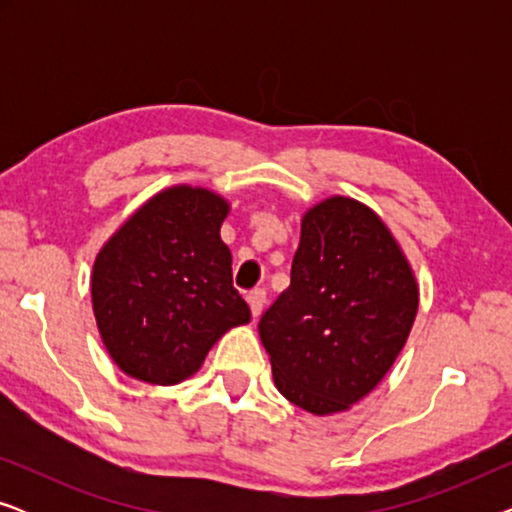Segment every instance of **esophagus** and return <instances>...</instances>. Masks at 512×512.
Segmentation results:
<instances>
[{
	"label": "esophagus",
	"mask_w": 512,
	"mask_h": 512,
	"mask_svg": "<svg viewBox=\"0 0 512 512\" xmlns=\"http://www.w3.org/2000/svg\"><path fill=\"white\" fill-rule=\"evenodd\" d=\"M247 300H249V305H251V314H254V317H258V314H261L263 307H265V289L249 291Z\"/></svg>",
	"instance_id": "obj_1"
}]
</instances>
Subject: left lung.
Here are the masks:
<instances>
[{
	"instance_id": "1",
	"label": "left lung",
	"mask_w": 512,
	"mask_h": 512,
	"mask_svg": "<svg viewBox=\"0 0 512 512\" xmlns=\"http://www.w3.org/2000/svg\"><path fill=\"white\" fill-rule=\"evenodd\" d=\"M419 291L380 216L328 198L300 223L289 289L258 321L279 394L333 415L370 394L408 340Z\"/></svg>"
}]
</instances>
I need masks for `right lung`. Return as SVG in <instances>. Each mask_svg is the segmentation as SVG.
Returning a JSON list of instances; mask_svg holds the SVG:
<instances>
[{
  "label": "right lung",
  "instance_id": "obj_1",
  "mask_svg": "<svg viewBox=\"0 0 512 512\" xmlns=\"http://www.w3.org/2000/svg\"><path fill=\"white\" fill-rule=\"evenodd\" d=\"M228 209L207 188H167L100 249L93 310L104 347L125 375L177 384L202 366L223 333L249 324L221 240Z\"/></svg>",
  "mask_w": 512,
  "mask_h": 512
}]
</instances>
